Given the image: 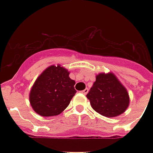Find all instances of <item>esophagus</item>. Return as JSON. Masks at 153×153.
Segmentation results:
<instances>
[{
  "instance_id": "1",
  "label": "esophagus",
  "mask_w": 153,
  "mask_h": 153,
  "mask_svg": "<svg viewBox=\"0 0 153 153\" xmlns=\"http://www.w3.org/2000/svg\"><path fill=\"white\" fill-rule=\"evenodd\" d=\"M88 91H89V90L87 88H86V89H85V90H83V91H81V93L83 94H85V95H86V94L88 93Z\"/></svg>"
}]
</instances>
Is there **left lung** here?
Listing matches in <instances>:
<instances>
[{
  "label": "left lung",
  "instance_id": "1",
  "mask_svg": "<svg viewBox=\"0 0 153 153\" xmlns=\"http://www.w3.org/2000/svg\"><path fill=\"white\" fill-rule=\"evenodd\" d=\"M91 107L97 113L115 117L125 113L129 105L127 89L114 73H99L86 95Z\"/></svg>",
  "mask_w": 153,
  "mask_h": 153
}]
</instances>
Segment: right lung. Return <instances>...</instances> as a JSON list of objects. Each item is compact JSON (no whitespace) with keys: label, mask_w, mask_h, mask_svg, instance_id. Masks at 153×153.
I'll list each match as a JSON object with an SVG mask.
<instances>
[{"label":"right lung","mask_w":153,"mask_h":153,"mask_svg":"<svg viewBox=\"0 0 153 153\" xmlns=\"http://www.w3.org/2000/svg\"><path fill=\"white\" fill-rule=\"evenodd\" d=\"M47 67L35 81L29 93L31 106L42 117L57 116L64 110L76 94L74 80L60 64Z\"/></svg>","instance_id":"1"}]
</instances>
